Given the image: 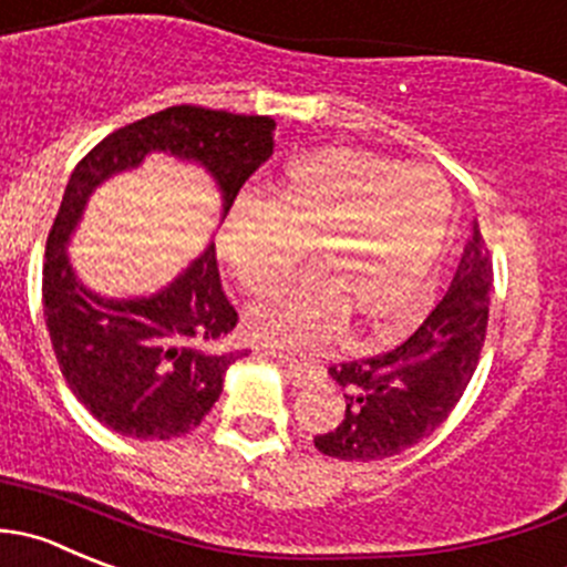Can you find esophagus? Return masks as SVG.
Returning a JSON list of instances; mask_svg holds the SVG:
<instances>
[{
    "mask_svg": "<svg viewBox=\"0 0 567 567\" xmlns=\"http://www.w3.org/2000/svg\"><path fill=\"white\" fill-rule=\"evenodd\" d=\"M277 362L285 368V373H288L290 382H293V384H307L312 379V371H307V368L301 365V362L288 360V357H282V354H279Z\"/></svg>",
    "mask_w": 567,
    "mask_h": 567,
    "instance_id": "obj_1",
    "label": "esophagus"
}]
</instances>
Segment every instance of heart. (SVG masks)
<instances>
[{
	"mask_svg": "<svg viewBox=\"0 0 567 567\" xmlns=\"http://www.w3.org/2000/svg\"><path fill=\"white\" fill-rule=\"evenodd\" d=\"M449 216L452 194L432 166L334 146L288 163L260 202H238L218 249L251 296L288 288L312 251L318 285L251 316V332L266 343L305 349L340 323L390 343L426 305Z\"/></svg>",
	"mask_w": 567,
	"mask_h": 567,
	"instance_id": "1",
	"label": "heart"
}]
</instances>
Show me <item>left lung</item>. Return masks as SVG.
I'll return each instance as SVG.
<instances>
[{
  "label": "left lung",
  "instance_id": "obj_1",
  "mask_svg": "<svg viewBox=\"0 0 567 567\" xmlns=\"http://www.w3.org/2000/svg\"><path fill=\"white\" fill-rule=\"evenodd\" d=\"M493 257L474 221L452 288L395 349L329 368L343 390V417L316 435L327 457H393L435 432L468 388L487 334Z\"/></svg>",
  "mask_w": 567,
  "mask_h": 567
}]
</instances>
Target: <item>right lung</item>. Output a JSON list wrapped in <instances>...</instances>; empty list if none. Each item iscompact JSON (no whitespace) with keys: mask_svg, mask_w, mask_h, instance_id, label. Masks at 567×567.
<instances>
[{"mask_svg":"<svg viewBox=\"0 0 567 567\" xmlns=\"http://www.w3.org/2000/svg\"><path fill=\"white\" fill-rule=\"evenodd\" d=\"M274 118L177 104L102 137L71 172L43 255V316L71 393L118 435L172 441L210 412L224 373L246 351L233 346L238 312L221 288L216 249L150 299L113 301L76 282L65 240L87 196L150 152L199 161L224 194V213L271 157Z\"/></svg>","mask_w":567,"mask_h":567,"instance_id":"obj_1","label":"right lung"}]
</instances>
